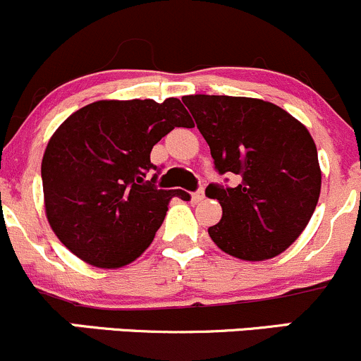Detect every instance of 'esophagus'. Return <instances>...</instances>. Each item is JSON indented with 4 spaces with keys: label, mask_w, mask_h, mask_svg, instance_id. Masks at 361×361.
I'll return each mask as SVG.
<instances>
[{
    "label": "esophagus",
    "mask_w": 361,
    "mask_h": 361,
    "mask_svg": "<svg viewBox=\"0 0 361 361\" xmlns=\"http://www.w3.org/2000/svg\"><path fill=\"white\" fill-rule=\"evenodd\" d=\"M204 197H206V193H204V188H200V190H197L195 193H192V200H193V202H200V200H204Z\"/></svg>",
    "instance_id": "1"
}]
</instances>
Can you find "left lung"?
Masks as SVG:
<instances>
[{
    "label": "left lung",
    "instance_id": "8db88e82",
    "mask_svg": "<svg viewBox=\"0 0 361 361\" xmlns=\"http://www.w3.org/2000/svg\"><path fill=\"white\" fill-rule=\"evenodd\" d=\"M211 149L216 169L238 185H209L223 216L209 237L223 252L264 261L290 247L313 216L322 188L317 145L305 124L271 102L225 94L181 98Z\"/></svg>",
    "mask_w": 361,
    "mask_h": 361
}]
</instances>
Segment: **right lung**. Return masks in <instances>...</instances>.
Returning a JSON list of instances; mask_svg holds the SVG:
<instances>
[{"instance_id": "add662e5", "label": "right lung", "mask_w": 361, "mask_h": 361, "mask_svg": "<svg viewBox=\"0 0 361 361\" xmlns=\"http://www.w3.org/2000/svg\"><path fill=\"white\" fill-rule=\"evenodd\" d=\"M193 126L178 98L98 100L53 133L43 162L44 212L59 240L91 267L117 270L138 259L181 190L149 180L150 152L174 128Z\"/></svg>"}]
</instances>
